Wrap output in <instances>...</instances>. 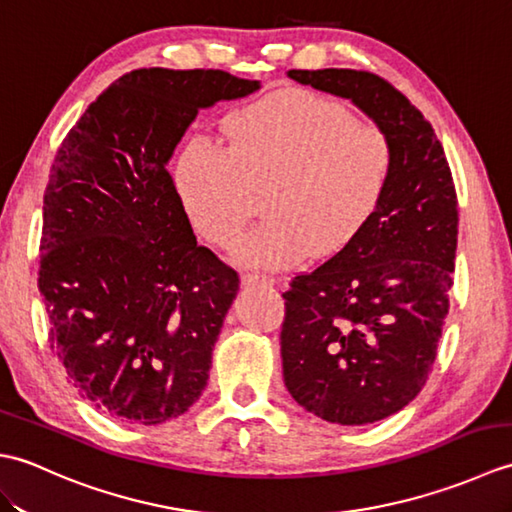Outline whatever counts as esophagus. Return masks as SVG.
<instances>
[{"mask_svg":"<svg viewBox=\"0 0 512 512\" xmlns=\"http://www.w3.org/2000/svg\"><path fill=\"white\" fill-rule=\"evenodd\" d=\"M242 284L244 286H273L275 279L268 275H259V273H246L242 277Z\"/></svg>","mask_w":512,"mask_h":512,"instance_id":"34e87169","label":"esophagus"}]
</instances>
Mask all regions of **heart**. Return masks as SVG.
Masks as SVG:
<instances>
[{
    "label": "heart",
    "instance_id": "b5f03b06",
    "mask_svg": "<svg viewBox=\"0 0 512 512\" xmlns=\"http://www.w3.org/2000/svg\"><path fill=\"white\" fill-rule=\"evenodd\" d=\"M224 143L189 140L173 169L195 233L226 246L266 193L268 220L237 239L242 266L284 268L339 255L374 220L396 169L383 127L328 96L281 90L239 110Z\"/></svg>",
    "mask_w": 512,
    "mask_h": 512
}]
</instances>
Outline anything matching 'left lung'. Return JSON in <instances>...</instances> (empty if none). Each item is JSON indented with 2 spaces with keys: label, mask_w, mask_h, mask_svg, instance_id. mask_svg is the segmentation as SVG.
<instances>
[{
  "label": "left lung",
  "mask_w": 512,
  "mask_h": 512,
  "mask_svg": "<svg viewBox=\"0 0 512 512\" xmlns=\"http://www.w3.org/2000/svg\"><path fill=\"white\" fill-rule=\"evenodd\" d=\"M301 85L350 99L389 134L396 169L354 242L284 292V380L303 409L369 424L407 407L436 361L458 248V195L431 123L378 74L290 70Z\"/></svg>",
  "instance_id": "left-lung-1"
}]
</instances>
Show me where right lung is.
<instances>
[{"label": "right lung", "instance_id": "add662e5", "mask_svg": "<svg viewBox=\"0 0 512 512\" xmlns=\"http://www.w3.org/2000/svg\"><path fill=\"white\" fill-rule=\"evenodd\" d=\"M257 90L224 70H134L57 149L39 292L70 383L107 416L160 424L202 396L239 275L198 244L167 162L200 110Z\"/></svg>", "mask_w": 512, "mask_h": 512}]
</instances>
